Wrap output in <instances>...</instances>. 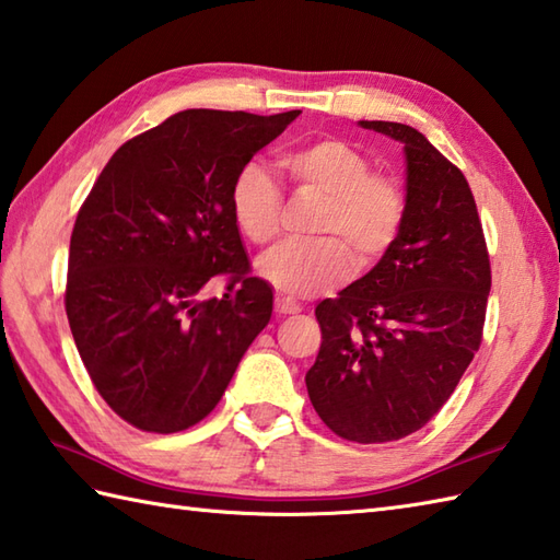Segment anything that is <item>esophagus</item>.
<instances>
[{
    "instance_id": "esophagus-1",
    "label": "esophagus",
    "mask_w": 560,
    "mask_h": 560,
    "mask_svg": "<svg viewBox=\"0 0 560 560\" xmlns=\"http://www.w3.org/2000/svg\"><path fill=\"white\" fill-rule=\"evenodd\" d=\"M273 311H277L279 315H295V313H301V305L291 299H283V295H279L277 303H273Z\"/></svg>"
}]
</instances>
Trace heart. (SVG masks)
I'll list each match as a JSON object with an SVG mask.
<instances>
[{
  "mask_svg": "<svg viewBox=\"0 0 560 560\" xmlns=\"http://www.w3.org/2000/svg\"><path fill=\"white\" fill-rule=\"evenodd\" d=\"M281 167L301 191L320 196L313 240H289L259 257V277L291 299H308L342 283L352 261L369 271L396 247L408 201L388 174L371 172L354 145L337 138L311 140L289 150ZM230 215L247 243L267 245L281 228V189L257 162L240 167L228 191Z\"/></svg>",
  "mask_w": 560,
  "mask_h": 560,
  "instance_id": "heart-1",
  "label": "heart"
}]
</instances>
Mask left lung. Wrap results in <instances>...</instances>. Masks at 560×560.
<instances>
[{
    "label": "left lung",
    "mask_w": 560,
    "mask_h": 560,
    "mask_svg": "<svg viewBox=\"0 0 560 560\" xmlns=\"http://www.w3.org/2000/svg\"><path fill=\"white\" fill-rule=\"evenodd\" d=\"M408 160L402 233L366 277L317 303L323 345L305 374L315 412L347 442L422 430L483 342L490 257L464 172L405 124L361 120Z\"/></svg>",
    "instance_id": "1"
}]
</instances>
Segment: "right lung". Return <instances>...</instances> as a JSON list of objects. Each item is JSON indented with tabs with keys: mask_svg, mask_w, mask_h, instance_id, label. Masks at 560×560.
Segmentation results:
<instances>
[{
	"mask_svg": "<svg viewBox=\"0 0 560 560\" xmlns=\"http://www.w3.org/2000/svg\"><path fill=\"white\" fill-rule=\"evenodd\" d=\"M299 114H174L114 152L77 213L65 313L98 396L138 430L201 422L267 327L273 293L249 273L228 191ZM215 276L222 299L196 300Z\"/></svg>",
	"mask_w": 560,
	"mask_h": 560,
	"instance_id": "right-lung-1",
	"label": "right lung"
}]
</instances>
